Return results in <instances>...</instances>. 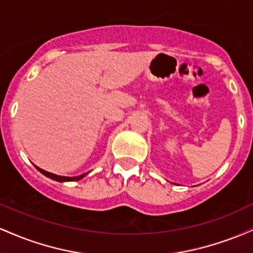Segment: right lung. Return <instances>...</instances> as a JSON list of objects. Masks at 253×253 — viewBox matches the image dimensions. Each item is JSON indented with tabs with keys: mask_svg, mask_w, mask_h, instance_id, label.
Here are the masks:
<instances>
[{
	"mask_svg": "<svg viewBox=\"0 0 253 253\" xmlns=\"http://www.w3.org/2000/svg\"><path fill=\"white\" fill-rule=\"evenodd\" d=\"M38 170L40 171V172L42 173V175H45L46 177H48V178L51 179H54V181L57 182H70V181H78V179L83 178L84 176L88 175V172L86 173H83V175H80V176H76V177H66V176H59V175H54V173H51V172H47V171L40 169V168L36 167Z\"/></svg>",
	"mask_w": 253,
	"mask_h": 253,
	"instance_id": "add662e5",
	"label": "right lung"
}]
</instances>
